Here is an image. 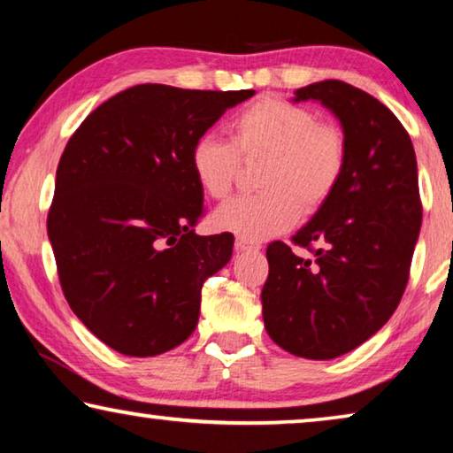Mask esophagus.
Instances as JSON below:
<instances>
[{"label": "esophagus", "mask_w": 453, "mask_h": 453, "mask_svg": "<svg viewBox=\"0 0 453 453\" xmlns=\"http://www.w3.org/2000/svg\"><path fill=\"white\" fill-rule=\"evenodd\" d=\"M235 250H238V252H250V250H260V244H256V242L246 238H235Z\"/></svg>", "instance_id": "1"}]
</instances>
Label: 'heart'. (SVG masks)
I'll return each instance as SVG.
<instances>
[{
	"label": "heart",
	"mask_w": 453,
	"mask_h": 453,
	"mask_svg": "<svg viewBox=\"0 0 453 453\" xmlns=\"http://www.w3.org/2000/svg\"><path fill=\"white\" fill-rule=\"evenodd\" d=\"M234 144L218 134L193 142L188 162L201 191L224 199L244 160L265 158L256 195L229 199L213 213V226L246 240H266L291 229L334 197L348 162L340 127L319 121L307 107L285 99L254 101L232 121Z\"/></svg>",
	"instance_id": "obj_1"
}]
</instances>
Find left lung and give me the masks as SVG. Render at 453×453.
<instances>
[{"label": "left lung", "mask_w": 453, "mask_h": 453, "mask_svg": "<svg viewBox=\"0 0 453 453\" xmlns=\"http://www.w3.org/2000/svg\"><path fill=\"white\" fill-rule=\"evenodd\" d=\"M319 101L340 119L346 173L334 197L285 242L266 248L262 317L274 343L332 360L372 337L399 307L421 229L417 158L407 130L380 101L343 81H319L293 101Z\"/></svg>", "instance_id": "obj_1"}]
</instances>
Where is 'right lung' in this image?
Returning <instances> with one entry per match:
<instances>
[{
	"label": "right lung",
	"mask_w": 453,
	"mask_h": 453,
	"mask_svg": "<svg viewBox=\"0 0 453 453\" xmlns=\"http://www.w3.org/2000/svg\"><path fill=\"white\" fill-rule=\"evenodd\" d=\"M254 93L136 85L66 144L49 240L73 313L116 352L158 356L197 327L201 288L232 258L234 235L195 234L205 209L188 154Z\"/></svg>",
	"instance_id": "1"
}]
</instances>
